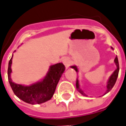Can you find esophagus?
Listing matches in <instances>:
<instances>
[{
	"mask_svg": "<svg viewBox=\"0 0 126 126\" xmlns=\"http://www.w3.org/2000/svg\"><path fill=\"white\" fill-rule=\"evenodd\" d=\"M63 64L65 65L66 67H68L69 66V64H70V61H69L68 59H65L63 60Z\"/></svg>",
	"mask_w": 126,
	"mask_h": 126,
	"instance_id": "esophagus-1",
	"label": "esophagus"
}]
</instances>
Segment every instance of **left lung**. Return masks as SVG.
Listing matches in <instances>:
<instances>
[{
  "label": "left lung",
  "instance_id": "8db88e82",
  "mask_svg": "<svg viewBox=\"0 0 126 126\" xmlns=\"http://www.w3.org/2000/svg\"><path fill=\"white\" fill-rule=\"evenodd\" d=\"M115 63L117 65V69H115V71H114L113 74H112L110 77V78L109 79L108 82H107V91H106L105 94H107V93H109L110 90L113 88V86L115 85V82H116V80H117V76H118V74H119V62H118V59H117V57H115ZM71 67L72 68H74L76 72H78V68H77L76 66H71ZM76 88L78 89H79V83H78V78L76 79ZM79 90V92L82 94H83L84 96H86V95L84 93H83V91L80 90Z\"/></svg>",
  "mask_w": 126,
  "mask_h": 126
}]
</instances>
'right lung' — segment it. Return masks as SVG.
Segmentation results:
<instances>
[{"label":"right lung","instance_id":"1","mask_svg":"<svg viewBox=\"0 0 126 126\" xmlns=\"http://www.w3.org/2000/svg\"><path fill=\"white\" fill-rule=\"evenodd\" d=\"M12 57L9 62L8 79L14 94L21 100L32 105L41 104L50 100L54 94L57 85L64 72L65 65L61 63L51 65L42 81L25 86L12 82L11 78Z\"/></svg>","mask_w":126,"mask_h":126}]
</instances>
